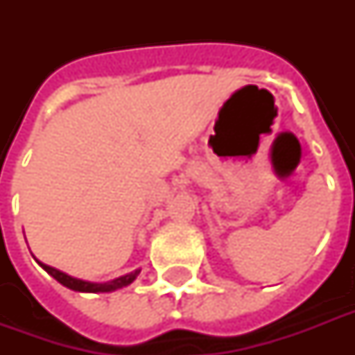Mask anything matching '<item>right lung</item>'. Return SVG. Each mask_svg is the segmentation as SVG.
<instances>
[{
    "label": "right lung",
    "mask_w": 355,
    "mask_h": 355,
    "mask_svg": "<svg viewBox=\"0 0 355 355\" xmlns=\"http://www.w3.org/2000/svg\"><path fill=\"white\" fill-rule=\"evenodd\" d=\"M40 263V261H38ZM44 269L49 272V275L55 278L57 282H60L62 286L69 287V289H73V291H80V293H108V291H116L119 287H125L128 284H132L136 280V276L139 275V270H134L130 275H125L121 278H116L112 282H107V284H92V282H85V280H77V278H71L66 272H60V270L53 269L49 265L40 263Z\"/></svg>",
    "instance_id": "add662e5"
}]
</instances>
